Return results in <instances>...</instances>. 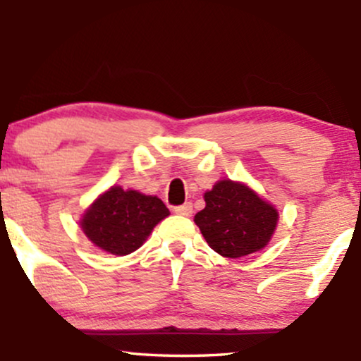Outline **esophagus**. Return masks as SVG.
<instances>
[{"mask_svg":"<svg viewBox=\"0 0 361 361\" xmlns=\"http://www.w3.org/2000/svg\"><path fill=\"white\" fill-rule=\"evenodd\" d=\"M175 212L178 215H183V217H190V215L193 214V205L190 204V202H186V204H183V205L175 207Z\"/></svg>","mask_w":361,"mask_h":361,"instance_id":"obj_1","label":"esophagus"}]
</instances>
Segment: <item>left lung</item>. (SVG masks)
Here are the masks:
<instances>
[{"instance_id":"1","label":"left lung","mask_w":361,"mask_h":361,"mask_svg":"<svg viewBox=\"0 0 361 361\" xmlns=\"http://www.w3.org/2000/svg\"><path fill=\"white\" fill-rule=\"evenodd\" d=\"M205 209L195 215L205 241L226 258H241L270 243L279 212L250 186L221 180L205 192Z\"/></svg>"}]
</instances>
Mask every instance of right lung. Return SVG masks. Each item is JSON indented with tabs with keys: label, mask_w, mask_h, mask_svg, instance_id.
I'll return each mask as SVG.
<instances>
[{
	"label": "right lung",
	"mask_w": 361,
	"mask_h": 361,
	"mask_svg": "<svg viewBox=\"0 0 361 361\" xmlns=\"http://www.w3.org/2000/svg\"><path fill=\"white\" fill-rule=\"evenodd\" d=\"M168 215L166 205L157 197L111 186L82 215L81 229L97 247L126 256L139 250L156 224Z\"/></svg>",
	"instance_id": "add662e5"
}]
</instances>
